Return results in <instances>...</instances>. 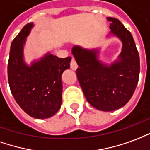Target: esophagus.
<instances>
[{"label":"esophagus","mask_w":150,"mask_h":150,"mask_svg":"<svg viewBox=\"0 0 150 150\" xmlns=\"http://www.w3.org/2000/svg\"><path fill=\"white\" fill-rule=\"evenodd\" d=\"M77 64L76 63V61L74 60V58H72V60H71V62H70V68L72 69L73 70H76L77 69Z\"/></svg>","instance_id":"34e87169"}]
</instances>
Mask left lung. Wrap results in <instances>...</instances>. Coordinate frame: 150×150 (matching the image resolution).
I'll use <instances>...</instances> for the list:
<instances>
[{"instance_id":"8db88e82","label":"left lung","mask_w":150,"mask_h":150,"mask_svg":"<svg viewBox=\"0 0 150 150\" xmlns=\"http://www.w3.org/2000/svg\"><path fill=\"white\" fill-rule=\"evenodd\" d=\"M111 22L109 36L122 42L117 60L107 64L99 60L100 49L73 47L72 53L78 64L77 77L88 103L98 110L113 111L127 104L134 93L140 74V58L132 34L117 18Z\"/></svg>"}]
</instances>
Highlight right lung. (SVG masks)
<instances>
[{"label": "right lung", "instance_id": "right-lung-1", "mask_svg": "<svg viewBox=\"0 0 150 150\" xmlns=\"http://www.w3.org/2000/svg\"><path fill=\"white\" fill-rule=\"evenodd\" d=\"M34 26L26 24L13 40L8 63V81L14 99L23 111L35 119H47L60 110L61 76L70 68L71 57L59 58L51 52L28 65L24 60L26 37Z\"/></svg>", "mask_w": 150, "mask_h": 150}]
</instances>
